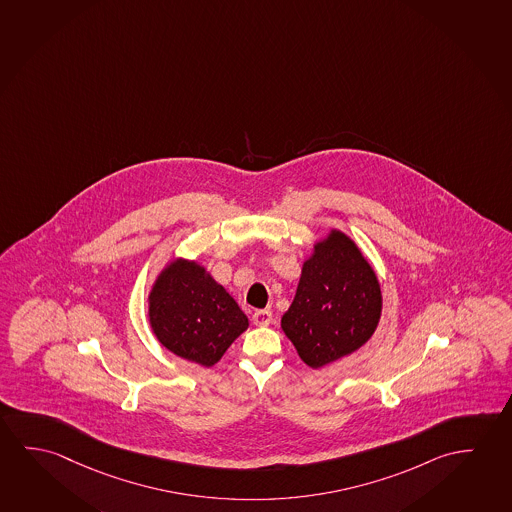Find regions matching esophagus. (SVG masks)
<instances>
[{
  "instance_id": "34e87169",
  "label": "esophagus",
  "mask_w": 512,
  "mask_h": 512,
  "mask_svg": "<svg viewBox=\"0 0 512 512\" xmlns=\"http://www.w3.org/2000/svg\"><path fill=\"white\" fill-rule=\"evenodd\" d=\"M252 320H254V324L256 325H268L272 322V311H268V309H256L254 315H252Z\"/></svg>"
}]
</instances>
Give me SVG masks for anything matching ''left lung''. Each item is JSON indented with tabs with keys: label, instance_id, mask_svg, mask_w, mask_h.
Instances as JSON below:
<instances>
[{
	"label": "left lung",
	"instance_id": "8db88e82",
	"mask_svg": "<svg viewBox=\"0 0 512 512\" xmlns=\"http://www.w3.org/2000/svg\"><path fill=\"white\" fill-rule=\"evenodd\" d=\"M381 311L374 268L349 236L333 229L304 261L281 327L302 361L322 368L363 347L375 333Z\"/></svg>",
	"mask_w": 512,
	"mask_h": 512
}]
</instances>
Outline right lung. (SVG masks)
Here are the masks:
<instances>
[{
    "instance_id": "right-lung-1",
    "label": "right lung",
    "mask_w": 512,
    "mask_h": 512,
    "mask_svg": "<svg viewBox=\"0 0 512 512\" xmlns=\"http://www.w3.org/2000/svg\"><path fill=\"white\" fill-rule=\"evenodd\" d=\"M149 324L172 354L213 366L249 327L244 311L197 261H171L149 293Z\"/></svg>"
}]
</instances>
